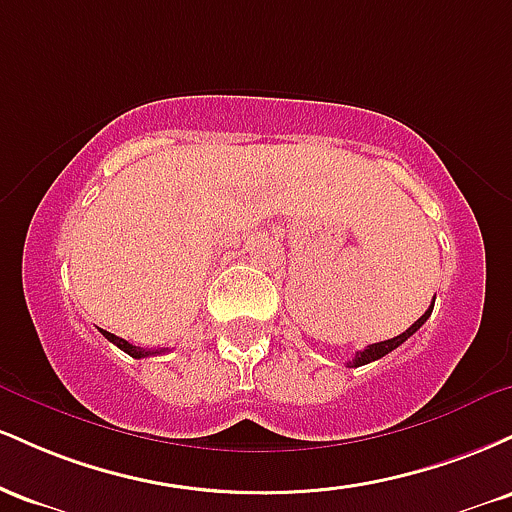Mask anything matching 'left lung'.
<instances>
[{
    "label": "left lung",
    "mask_w": 512,
    "mask_h": 512,
    "mask_svg": "<svg viewBox=\"0 0 512 512\" xmlns=\"http://www.w3.org/2000/svg\"><path fill=\"white\" fill-rule=\"evenodd\" d=\"M431 313H433V303H431V308H428L426 313L421 315L419 320H416L414 325H411L407 332H402V334H399V337L385 339V342H378V344H368L366 349H363V351H356V356L351 358V361H349V368L366 366V363H370V361H378V358H383L385 354H390V351H395L399 344H404V342H407V339L411 337V334H414L416 330H421V325H424V322L428 320V317H431Z\"/></svg>",
    "instance_id": "left-lung-1"
}]
</instances>
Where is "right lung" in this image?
<instances>
[{"label": "right lung", "instance_id": "add662e5", "mask_svg": "<svg viewBox=\"0 0 512 512\" xmlns=\"http://www.w3.org/2000/svg\"><path fill=\"white\" fill-rule=\"evenodd\" d=\"M101 332H103V337L108 339V342H113L115 346H120V349L125 351V354L132 356V358H146V356H154V354H158V351H146V349H142V346L129 344V342H125V339L115 337V334H110V332H105V330H101Z\"/></svg>", "mask_w": 512, "mask_h": 512}]
</instances>
